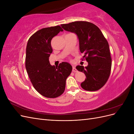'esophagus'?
I'll list each match as a JSON object with an SVG mask.
<instances>
[{
    "label": "esophagus",
    "instance_id": "34e87169",
    "mask_svg": "<svg viewBox=\"0 0 134 134\" xmlns=\"http://www.w3.org/2000/svg\"><path fill=\"white\" fill-rule=\"evenodd\" d=\"M72 71H73V72L77 71V70H76V69L75 66H72Z\"/></svg>",
    "mask_w": 134,
    "mask_h": 134
}]
</instances>
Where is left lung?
Returning <instances> with one entry per match:
<instances>
[{
	"mask_svg": "<svg viewBox=\"0 0 134 134\" xmlns=\"http://www.w3.org/2000/svg\"><path fill=\"white\" fill-rule=\"evenodd\" d=\"M64 30L75 34L79 39V50L84 53L88 64L76 66L86 76L80 84L84 90L96 91L106 84L110 75L112 59L109 44L99 28L92 23L76 21L61 25Z\"/></svg>",
	"mask_w": 134,
	"mask_h": 134,
	"instance_id": "1",
	"label": "left lung"
}]
</instances>
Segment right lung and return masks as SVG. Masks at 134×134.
I'll list each match as a JSON object with an SVG mask.
<instances>
[{"label": "right lung", "mask_w": 134, "mask_h": 134, "mask_svg": "<svg viewBox=\"0 0 134 134\" xmlns=\"http://www.w3.org/2000/svg\"><path fill=\"white\" fill-rule=\"evenodd\" d=\"M63 30L60 26L42 28L32 35L27 44L26 69L31 82L40 94L54 98L62 95L72 66L63 62L52 66L49 57L52 52V38Z\"/></svg>", "instance_id": "add662e5"}]
</instances>
